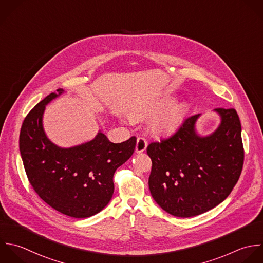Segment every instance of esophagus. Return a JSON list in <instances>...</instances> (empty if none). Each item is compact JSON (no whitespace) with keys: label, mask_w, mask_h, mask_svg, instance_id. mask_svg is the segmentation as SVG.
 <instances>
[{"label":"esophagus","mask_w":263,"mask_h":263,"mask_svg":"<svg viewBox=\"0 0 263 263\" xmlns=\"http://www.w3.org/2000/svg\"><path fill=\"white\" fill-rule=\"evenodd\" d=\"M147 147V142L144 138H137V141H136V146H135V152L137 154H140V153H143Z\"/></svg>","instance_id":"esophagus-1"}]
</instances>
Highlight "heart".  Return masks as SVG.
Segmentation results:
<instances>
[{"instance_id": "heart-1", "label": "heart", "mask_w": 263, "mask_h": 263, "mask_svg": "<svg viewBox=\"0 0 263 263\" xmlns=\"http://www.w3.org/2000/svg\"><path fill=\"white\" fill-rule=\"evenodd\" d=\"M174 102L173 99H167L164 102L153 106L138 109L133 114L134 119H142L160 112ZM189 111L186 103H179L169 107L165 111L158 115L151 124V129L158 136H170L174 134L182 125Z\"/></svg>"}]
</instances>
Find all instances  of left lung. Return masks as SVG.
I'll list each match as a JSON object with an SVG mask.
<instances>
[{"instance_id":"obj_1","label":"left lung","mask_w":263,"mask_h":263,"mask_svg":"<svg viewBox=\"0 0 263 263\" xmlns=\"http://www.w3.org/2000/svg\"><path fill=\"white\" fill-rule=\"evenodd\" d=\"M213 111L220 122L209 135L197 130L199 114L186 119L169 139L147 146L153 162L151 194L173 216L187 218L213 209L240 178L244 149L239 116L234 108Z\"/></svg>"}]
</instances>
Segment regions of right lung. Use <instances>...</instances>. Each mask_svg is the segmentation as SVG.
<instances>
[{"instance_id": "1", "label": "right lung", "mask_w": 263, "mask_h": 263, "mask_svg": "<svg viewBox=\"0 0 263 263\" xmlns=\"http://www.w3.org/2000/svg\"><path fill=\"white\" fill-rule=\"evenodd\" d=\"M64 93L49 94L24 119L19 149L27 178L39 197L56 211L74 218L100 212L114 194L116 170L133 155L136 138L112 143L99 130L87 142L61 147L47 136L46 105Z\"/></svg>"}]
</instances>
